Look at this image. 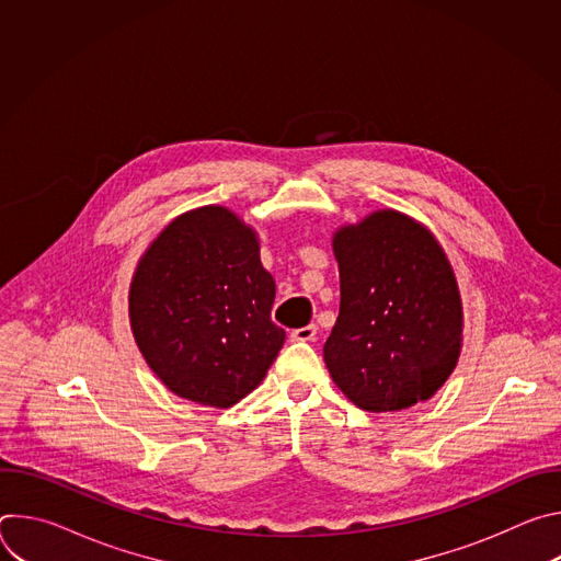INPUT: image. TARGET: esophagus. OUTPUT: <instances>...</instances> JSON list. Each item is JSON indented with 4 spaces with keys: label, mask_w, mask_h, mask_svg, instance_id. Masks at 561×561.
I'll use <instances>...</instances> for the list:
<instances>
[{
    "label": "esophagus",
    "mask_w": 561,
    "mask_h": 561,
    "mask_svg": "<svg viewBox=\"0 0 561 561\" xmlns=\"http://www.w3.org/2000/svg\"><path fill=\"white\" fill-rule=\"evenodd\" d=\"M314 335H317V327L314 324H308L304 329H297L290 333V340L293 342H314Z\"/></svg>",
    "instance_id": "34e87169"
}]
</instances>
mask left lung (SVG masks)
Masks as SVG:
<instances>
[{"label": "left lung", "mask_w": 561, "mask_h": 561, "mask_svg": "<svg viewBox=\"0 0 561 561\" xmlns=\"http://www.w3.org/2000/svg\"><path fill=\"white\" fill-rule=\"evenodd\" d=\"M340 317L324 344L333 381L355 407L392 413L426 402L461 351L450 262L420 221L377 210L333 237Z\"/></svg>", "instance_id": "left-lung-1"}]
</instances>
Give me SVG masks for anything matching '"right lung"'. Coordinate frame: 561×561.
Instances as JSON below:
<instances>
[{
	"label": "right lung",
	"mask_w": 561,
	"mask_h": 561,
	"mask_svg": "<svg viewBox=\"0 0 561 561\" xmlns=\"http://www.w3.org/2000/svg\"><path fill=\"white\" fill-rule=\"evenodd\" d=\"M273 301L255 230L224 206H202L173 219L141 255L130 329L169 390L228 409L260 386L284 346Z\"/></svg>",
	"instance_id": "add662e5"
}]
</instances>
